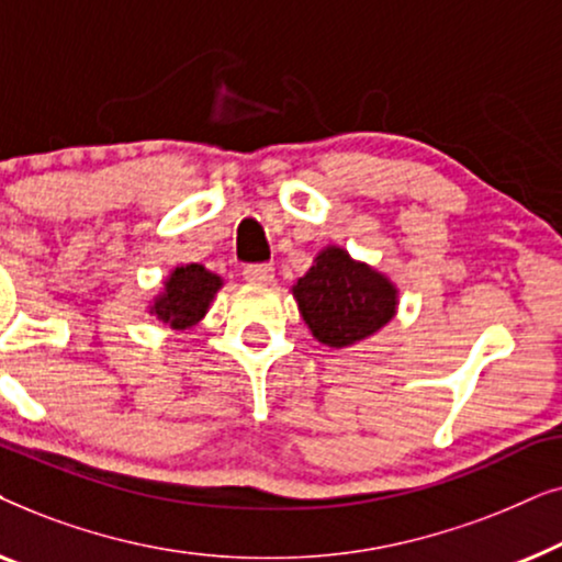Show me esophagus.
Listing matches in <instances>:
<instances>
[{"mask_svg": "<svg viewBox=\"0 0 562 562\" xmlns=\"http://www.w3.org/2000/svg\"><path fill=\"white\" fill-rule=\"evenodd\" d=\"M245 281L250 283H271L273 281V266L268 263H252V266H245Z\"/></svg>", "mask_w": 562, "mask_h": 562, "instance_id": "1", "label": "esophagus"}]
</instances>
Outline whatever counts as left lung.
<instances>
[{"label": "left lung", "instance_id": "1", "mask_svg": "<svg viewBox=\"0 0 562 562\" xmlns=\"http://www.w3.org/2000/svg\"><path fill=\"white\" fill-rule=\"evenodd\" d=\"M291 294L314 340L337 350L379 333L396 317L398 306L396 283L363 260L350 258L340 245L319 250Z\"/></svg>", "mask_w": 562, "mask_h": 562}]
</instances>
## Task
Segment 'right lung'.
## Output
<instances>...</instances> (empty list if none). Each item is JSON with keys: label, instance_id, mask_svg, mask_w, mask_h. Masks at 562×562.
I'll list each match as a JSON object with an SVG mask.
<instances>
[{"label": "right lung", "instance_id": "1", "mask_svg": "<svg viewBox=\"0 0 562 562\" xmlns=\"http://www.w3.org/2000/svg\"><path fill=\"white\" fill-rule=\"evenodd\" d=\"M222 286V276L206 271L204 266H176L164 281L160 294L153 296L148 312L173 333H189L204 319Z\"/></svg>", "mask_w": 562, "mask_h": 562}]
</instances>
